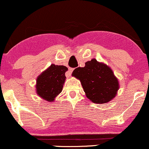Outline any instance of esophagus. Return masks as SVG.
<instances>
[{
	"mask_svg": "<svg viewBox=\"0 0 149 149\" xmlns=\"http://www.w3.org/2000/svg\"><path fill=\"white\" fill-rule=\"evenodd\" d=\"M73 70H74V69H72V68H69L68 72H67L66 73V76H67V77H70V75H71L72 72H73Z\"/></svg>",
	"mask_w": 149,
	"mask_h": 149,
	"instance_id": "34e87169",
	"label": "esophagus"
}]
</instances>
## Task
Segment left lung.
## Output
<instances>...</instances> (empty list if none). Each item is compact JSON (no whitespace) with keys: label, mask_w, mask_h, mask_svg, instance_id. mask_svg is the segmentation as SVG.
Segmentation results:
<instances>
[{"label":"left lung","mask_w":149,"mask_h":149,"mask_svg":"<svg viewBox=\"0 0 149 149\" xmlns=\"http://www.w3.org/2000/svg\"><path fill=\"white\" fill-rule=\"evenodd\" d=\"M72 75L82 84L86 97L94 103L110 102L116 96L119 82L109 66L95 59L85 62L84 67H77Z\"/></svg>","instance_id":"1"}]
</instances>
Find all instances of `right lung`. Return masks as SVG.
Returning <instances> with one entry per match:
<instances>
[{"label":"right lung","mask_w":149,"mask_h":149,"mask_svg":"<svg viewBox=\"0 0 149 149\" xmlns=\"http://www.w3.org/2000/svg\"><path fill=\"white\" fill-rule=\"evenodd\" d=\"M67 70L65 66L51 64L36 78V94L49 102L54 101L55 97L62 91Z\"/></svg>","instance_id":"1"}]
</instances>
